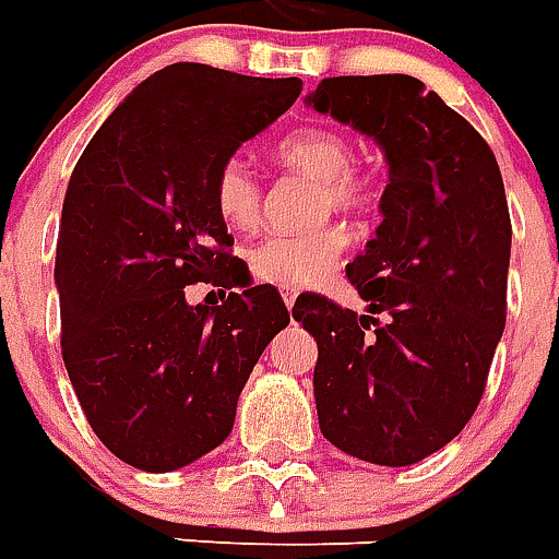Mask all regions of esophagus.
<instances>
[{"label":"esophagus","mask_w":559,"mask_h":559,"mask_svg":"<svg viewBox=\"0 0 559 559\" xmlns=\"http://www.w3.org/2000/svg\"><path fill=\"white\" fill-rule=\"evenodd\" d=\"M283 302H285V308H294V302H297V292H288V288H285L283 292Z\"/></svg>","instance_id":"esophagus-1"}]
</instances>
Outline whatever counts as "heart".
Segmentation results:
<instances>
[{
  "label": "heart",
  "instance_id": "1",
  "mask_svg": "<svg viewBox=\"0 0 559 559\" xmlns=\"http://www.w3.org/2000/svg\"><path fill=\"white\" fill-rule=\"evenodd\" d=\"M276 164L311 178L317 185V218L329 213L366 216L378 204V181L372 173L355 167V146L343 132L308 127L276 146ZM213 204L227 227L251 230L259 222L262 190L253 173L239 160L222 164L213 178ZM349 236L325 225L297 236H265L248 251V265L262 283L280 288H302L332 274Z\"/></svg>",
  "mask_w": 559,
  "mask_h": 559
}]
</instances>
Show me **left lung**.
<instances>
[{
    "mask_svg": "<svg viewBox=\"0 0 559 559\" xmlns=\"http://www.w3.org/2000/svg\"><path fill=\"white\" fill-rule=\"evenodd\" d=\"M308 106L372 138L390 164L383 222L346 267L357 314L320 294V430L355 459L404 467L453 441L481 401L506 329L511 216L485 138L406 74L329 78Z\"/></svg>",
    "mask_w": 559,
    "mask_h": 559,
    "instance_id": "8db88e82",
    "label": "left lung"
}]
</instances>
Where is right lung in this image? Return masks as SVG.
Returning <instances> with one entry per match:
<instances>
[{
  "mask_svg": "<svg viewBox=\"0 0 559 559\" xmlns=\"http://www.w3.org/2000/svg\"><path fill=\"white\" fill-rule=\"evenodd\" d=\"M300 92L297 78L176 62L111 111L71 173L53 267L62 360L97 439L138 471L218 448L259 355L292 320L267 285L222 306H190L187 285L239 283L213 178Z\"/></svg>",
  "mask_w": 559,
  "mask_h": 559,
  "instance_id": "obj_1",
  "label": "right lung"
}]
</instances>
